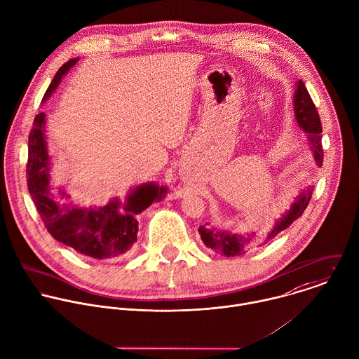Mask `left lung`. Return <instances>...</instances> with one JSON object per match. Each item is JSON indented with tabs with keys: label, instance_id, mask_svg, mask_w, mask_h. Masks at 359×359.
<instances>
[{
	"label": "left lung",
	"instance_id": "8db88e82",
	"mask_svg": "<svg viewBox=\"0 0 359 359\" xmlns=\"http://www.w3.org/2000/svg\"><path fill=\"white\" fill-rule=\"evenodd\" d=\"M294 107H295V118H297L299 127L302 130H305L306 133H309V142H311V148L313 151L315 161L319 166H322L323 165V147H322V137H320L322 123H320L318 109H316V106L302 81H299L297 85ZM311 197H312V189L302 191L297 197L291 210L285 215H283V218L278 219L276 222V225L273 226V229L263 238L257 236L256 233H252L248 236L233 235L229 232L211 229L204 225L200 226L198 232H200V236H201L204 245L207 248L215 250L217 253H221L225 257L241 256L253 248L267 243L269 241L276 238L281 231L287 229L295 219H298L304 214L305 208L308 207V204L311 201Z\"/></svg>",
	"mask_w": 359,
	"mask_h": 359
}]
</instances>
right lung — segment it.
I'll return each instance as SVG.
<instances>
[{
	"label": "right lung",
	"mask_w": 359,
	"mask_h": 359,
	"mask_svg": "<svg viewBox=\"0 0 359 359\" xmlns=\"http://www.w3.org/2000/svg\"><path fill=\"white\" fill-rule=\"evenodd\" d=\"M76 61L78 58H72L60 67L43 100L54 92L62 76ZM44 113H39L33 120L26 163L27 190L44 226L55 241L89 259L106 260L124 255L137 242L138 221L135 217L155 200L161 201L166 187L152 183L142 184L128 196L123 207L118 200H113L97 210L78 208L75 205L61 207L50 191V161L44 135Z\"/></svg>",
	"instance_id": "right-lung-1"
}]
</instances>
